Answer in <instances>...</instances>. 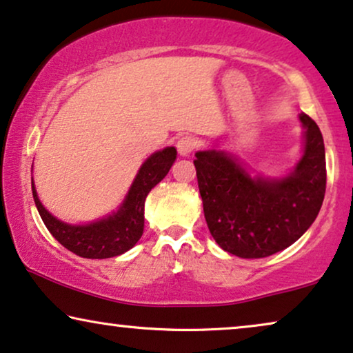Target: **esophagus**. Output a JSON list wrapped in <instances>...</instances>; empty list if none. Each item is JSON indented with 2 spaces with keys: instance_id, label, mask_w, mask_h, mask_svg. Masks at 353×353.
Listing matches in <instances>:
<instances>
[{
  "instance_id": "esophagus-1",
  "label": "esophagus",
  "mask_w": 353,
  "mask_h": 353,
  "mask_svg": "<svg viewBox=\"0 0 353 353\" xmlns=\"http://www.w3.org/2000/svg\"><path fill=\"white\" fill-rule=\"evenodd\" d=\"M196 148V140L190 135H185V137H181L177 140V152H179L181 157H189V154Z\"/></svg>"
}]
</instances>
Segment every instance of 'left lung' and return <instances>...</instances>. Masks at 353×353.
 Instances as JSON below:
<instances>
[{
	"label": "left lung",
	"instance_id": "1",
	"mask_svg": "<svg viewBox=\"0 0 353 353\" xmlns=\"http://www.w3.org/2000/svg\"><path fill=\"white\" fill-rule=\"evenodd\" d=\"M302 157L284 176H261L224 150L196 152V179L211 236L223 250L241 258L278 253L307 232L326 192V154L319 128L299 116Z\"/></svg>",
	"mask_w": 353,
	"mask_h": 353
}]
</instances>
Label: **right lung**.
Listing matches in <instances>:
<instances>
[{"mask_svg": "<svg viewBox=\"0 0 353 353\" xmlns=\"http://www.w3.org/2000/svg\"><path fill=\"white\" fill-rule=\"evenodd\" d=\"M177 150L166 147L145 159L116 211L88 224L64 223L41 205L32 177V194L46 229L61 245L82 258H112L130 250L140 241L145 225V200L176 161ZM34 169V166H32Z\"/></svg>", "mask_w": 353, "mask_h": 353, "instance_id": "add662e5", "label": "right lung"}]
</instances>
